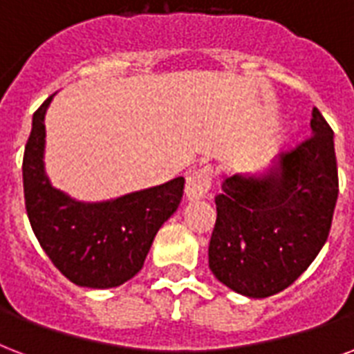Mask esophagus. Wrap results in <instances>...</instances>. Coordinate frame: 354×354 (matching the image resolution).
Returning <instances> with one entry per match:
<instances>
[{"label":"esophagus","mask_w":354,"mask_h":354,"mask_svg":"<svg viewBox=\"0 0 354 354\" xmlns=\"http://www.w3.org/2000/svg\"><path fill=\"white\" fill-rule=\"evenodd\" d=\"M209 187H212V169L209 167L198 169L185 182V198L189 202L202 201L209 195Z\"/></svg>","instance_id":"obj_1"}]
</instances>
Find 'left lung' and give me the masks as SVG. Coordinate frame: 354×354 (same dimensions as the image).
Here are the masks:
<instances>
[{
    "mask_svg": "<svg viewBox=\"0 0 354 354\" xmlns=\"http://www.w3.org/2000/svg\"><path fill=\"white\" fill-rule=\"evenodd\" d=\"M312 137L215 196L209 269L239 295L266 299L295 282L327 241L338 201L334 131L317 109Z\"/></svg>",
    "mask_w": 354,
    "mask_h": 354,
    "instance_id": "obj_1",
    "label": "left lung"
}]
</instances>
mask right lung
<instances>
[{"label": "right lung", "instance_id": "add662e5", "mask_svg": "<svg viewBox=\"0 0 354 354\" xmlns=\"http://www.w3.org/2000/svg\"><path fill=\"white\" fill-rule=\"evenodd\" d=\"M55 96V94H53ZM33 115L24 152V196L31 228L53 266L77 286L109 290L142 269L158 230L180 206L182 176L100 202L77 201L46 174V111Z\"/></svg>", "mask_w": 354, "mask_h": 354}]
</instances>
